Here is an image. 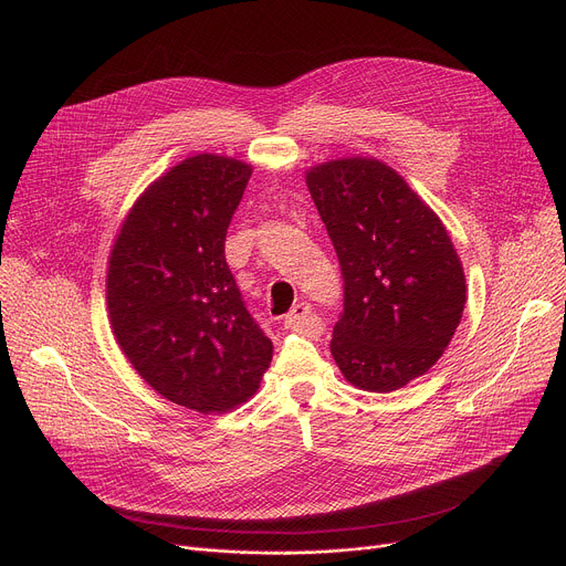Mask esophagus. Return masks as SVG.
Masks as SVG:
<instances>
[{
  "label": "esophagus",
  "mask_w": 566,
  "mask_h": 566,
  "mask_svg": "<svg viewBox=\"0 0 566 566\" xmlns=\"http://www.w3.org/2000/svg\"><path fill=\"white\" fill-rule=\"evenodd\" d=\"M285 326L296 333H306L308 337H319L324 331V324L313 313L311 303H296V306L285 315Z\"/></svg>",
  "instance_id": "1"
}]
</instances>
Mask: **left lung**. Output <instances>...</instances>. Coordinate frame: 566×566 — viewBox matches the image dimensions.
<instances>
[{"mask_svg": "<svg viewBox=\"0 0 566 566\" xmlns=\"http://www.w3.org/2000/svg\"><path fill=\"white\" fill-rule=\"evenodd\" d=\"M306 184L344 281L331 354L356 387L392 392L449 346L467 301L460 258L440 217L380 160H331Z\"/></svg>", "mask_w": 566, "mask_h": 566, "instance_id": "obj_1", "label": "left lung"}]
</instances>
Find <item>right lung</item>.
Masks as SVG:
<instances>
[{"label":"right lung","mask_w":566,"mask_h":566,"mask_svg":"<svg viewBox=\"0 0 566 566\" xmlns=\"http://www.w3.org/2000/svg\"><path fill=\"white\" fill-rule=\"evenodd\" d=\"M249 177L212 154L171 167L128 212L108 265L122 352L158 395L206 415L247 401L274 354L224 255Z\"/></svg>","instance_id":"obj_1"}]
</instances>
